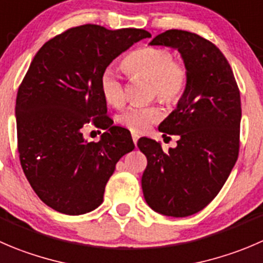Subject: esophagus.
Here are the masks:
<instances>
[{
	"label": "esophagus",
	"instance_id": "1",
	"mask_svg": "<svg viewBox=\"0 0 263 263\" xmlns=\"http://www.w3.org/2000/svg\"><path fill=\"white\" fill-rule=\"evenodd\" d=\"M139 135L137 134H135V132H132V140H134V144L136 145L137 144V140H139Z\"/></svg>",
	"mask_w": 263,
	"mask_h": 263
}]
</instances>
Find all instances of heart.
Returning a JSON list of instances; mask_svg holds the SVG:
<instances>
[{
    "label": "heart",
    "mask_w": 263,
    "mask_h": 263,
    "mask_svg": "<svg viewBox=\"0 0 263 263\" xmlns=\"http://www.w3.org/2000/svg\"><path fill=\"white\" fill-rule=\"evenodd\" d=\"M123 68L129 76H140L152 82V96L165 104H173L181 98L186 87L187 72L181 63L173 60L167 48L144 47L134 51L123 60ZM100 90L110 105L119 108L124 103L123 83L113 67L104 69L100 77ZM158 105L129 106L119 116L122 126L135 134L145 132L153 123L162 119Z\"/></svg>",
    "instance_id": "heart-1"
}]
</instances>
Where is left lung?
I'll return each mask as SVG.
<instances>
[{
  "mask_svg": "<svg viewBox=\"0 0 263 263\" xmlns=\"http://www.w3.org/2000/svg\"><path fill=\"white\" fill-rule=\"evenodd\" d=\"M152 46L175 48L187 80L175 110L158 129L178 135L177 146L163 152L160 142L140 139L147 165L141 187L147 205L171 217H186L207 207L220 193L239 154L240 92L230 64L205 38L171 29Z\"/></svg>",
  "mask_w": 263,
  "mask_h": 263,
  "instance_id": "left-lung-1",
  "label": "left lung"
}]
</instances>
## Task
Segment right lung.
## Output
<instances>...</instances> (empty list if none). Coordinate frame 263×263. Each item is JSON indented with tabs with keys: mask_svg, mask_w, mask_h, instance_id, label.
Listing matches in <instances>:
<instances>
[{
	"mask_svg": "<svg viewBox=\"0 0 263 263\" xmlns=\"http://www.w3.org/2000/svg\"><path fill=\"white\" fill-rule=\"evenodd\" d=\"M149 37L144 29L85 24L35 53L16 96L17 152L32 189L52 210L78 216L98 208L117 162L135 149L128 129L106 116L100 77L117 56ZM90 121L106 129L98 143L83 136Z\"/></svg>",
	"mask_w": 263,
	"mask_h": 263,
	"instance_id": "add662e5",
	"label": "right lung"
}]
</instances>
